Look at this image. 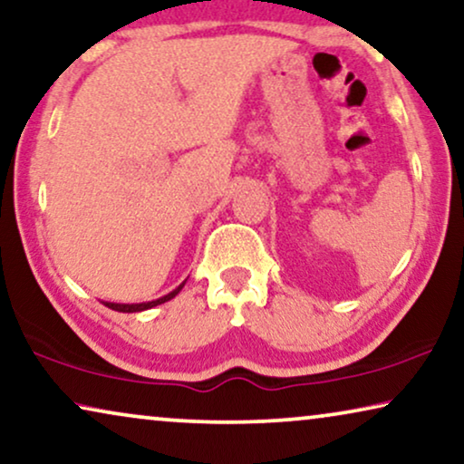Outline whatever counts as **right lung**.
<instances>
[{
	"instance_id": "1",
	"label": "right lung",
	"mask_w": 464,
	"mask_h": 464,
	"mask_svg": "<svg viewBox=\"0 0 464 464\" xmlns=\"http://www.w3.org/2000/svg\"><path fill=\"white\" fill-rule=\"evenodd\" d=\"M187 282V279H185ZM185 282H182L179 288H174L172 292H168L166 296H161L158 300H149V303H134V304H121V303H104V306H109V309L113 311H120V313H139V311H147V309H153V306H158L161 303H168V300H172L179 292L182 290V285H185Z\"/></svg>"
}]
</instances>
